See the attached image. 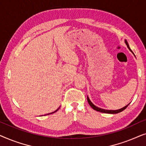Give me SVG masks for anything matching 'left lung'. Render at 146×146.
Instances as JSON below:
<instances>
[{
	"mask_svg": "<svg viewBox=\"0 0 146 146\" xmlns=\"http://www.w3.org/2000/svg\"><path fill=\"white\" fill-rule=\"evenodd\" d=\"M125 44L127 45V48H129V50H130L131 52L133 53V52L131 51V50L130 49V48H129V44H128V43H127V40H125ZM87 100H88V103H89V104H90V106L94 110H96V111H100V112H102V113H119V112H121V111H122L123 110H124L128 106V105L129 104H127V106H124L123 108H121V109H119V110H104V109H102V108H98V107H97V106H96L95 105H94L93 104H92V102L90 100V99H89V98H88V96H87Z\"/></svg>",
	"mask_w": 146,
	"mask_h": 146,
	"instance_id": "obj_1",
	"label": "left lung"
}]
</instances>
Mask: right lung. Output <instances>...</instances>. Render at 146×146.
Returning <instances> with one entry per match:
<instances>
[{
  "instance_id": "obj_1",
  "label": "right lung",
  "mask_w": 146,
  "mask_h": 146,
  "mask_svg": "<svg viewBox=\"0 0 146 146\" xmlns=\"http://www.w3.org/2000/svg\"><path fill=\"white\" fill-rule=\"evenodd\" d=\"M58 109H59V108H58ZM58 109H57V110H56V111H54V112H52V113H48V114H46V115H48V114H50V113H54V112H56V111H57L58 110Z\"/></svg>"
}]
</instances>
